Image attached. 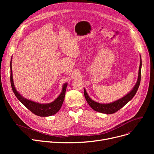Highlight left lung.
Wrapping results in <instances>:
<instances>
[{
  "label": "left lung",
  "instance_id": "8db88e82",
  "mask_svg": "<svg viewBox=\"0 0 154 154\" xmlns=\"http://www.w3.org/2000/svg\"><path fill=\"white\" fill-rule=\"evenodd\" d=\"M141 68H142V59L140 56V66L139 69V74H138V79H137V81L132 88V90L125 95L122 98H121L117 100H116L113 102L109 103H100L99 102H97L90 98L88 96V94L86 92V90L84 88V95L85 99L88 103V105L91 106V107L94 109V110L99 112L100 113H103V114H114V113L117 112L121 108H122L125 105H126L129 101H130L135 95L136 92L138 90L139 87L140 83V79H141Z\"/></svg>",
  "mask_w": 154,
  "mask_h": 154
}]
</instances>
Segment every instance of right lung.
I'll return each mask as SVG.
<instances>
[{
  "instance_id": "obj_1",
  "label": "right lung",
  "mask_w": 154,
  "mask_h": 154,
  "mask_svg": "<svg viewBox=\"0 0 154 154\" xmlns=\"http://www.w3.org/2000/svg\"><path fill=\"white\" fill-rule=\"evenodd\" d=\"M11 67V84L12 91L15 95L16 97L29 110L34 113L36 116L40 117H48L55 114L61 108L63 100L66 95V88L67 83H65L63 85L62 90L60 94L54 101L48 103H40L28 99H26L22 97L17 91L14 86L13 77H12V58L10 63Z\"/></svg>"
}]
</instances>
